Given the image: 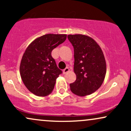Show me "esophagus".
Listing matches in <instances>:
<instances>
[{
    "instance_id": "34e87169",
    "label": "esophagus",
    "mask_w": 131,
    "mask_h": 131,
    "mask_svg": "<svg viewBox=\"0 0 131 131\" xmlns=\"http://www.w3.org/2000/svg\"><path fill=\"white\" fill-rule=\"evenodd\" d=\"M69 71H70V70H69L68 68V67L65 68H64V70H63V74H65L66 73H68V72Z\"/></svg>"
}]
</instances>
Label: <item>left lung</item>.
<instances>
[{
    "mask_svg": "<svg viewBox=\"0 0 131 131\" xmlns=\"http://www.w3.org/2000/svg\"><path fill=\"white\" fill-rule=\"evenodd\" d=\"M74 48V72L76 79L70 84L71 91L79 96L95 92L103 83L106 62L101 48L91 37L82 34L68 35Z\"/></svg>",
    "mask_w": 131,
    "mask_h": 131,
    "instance_id": "8db88e82",
    "label": "left lung"
}]
</instances>
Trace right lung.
<instances>
[{
  "mask_svg": "<svg viewBox=\"0 0 131 131\" xmlns=\"http://www.w3.org/2000/svg\"><path fill=\"white\" fill-rule=\"evenodd\" d=\"M66 39V34H46L34 40L25 50L19 67L20 75L26 88L36 95L44 97L53 91L62 71L51 53Z\"/></svg>",
  "mask_w": 131,
  "mask_h": 131,
  "instance_id": "right-lung-1",
  "label": "right lung"
}]
</instances>
